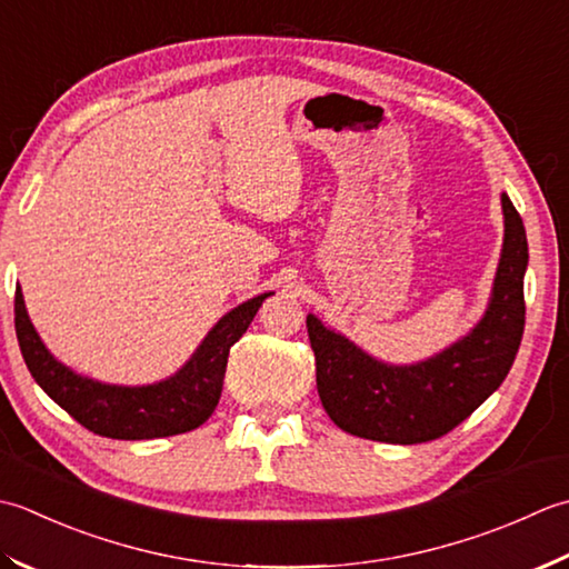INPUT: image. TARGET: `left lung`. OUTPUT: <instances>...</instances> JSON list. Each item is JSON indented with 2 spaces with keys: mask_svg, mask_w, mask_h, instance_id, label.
I'll list each match as a JSON object with an SVG mask.
<instances>
[{
  "mask_svg": "<svg viewBox=\"0 0 569 569\" xmlns=\"http://www.w3.org/2000/svg\"><path fill=\"white\" fill-rule=\"evenodd\" d=\"M501 211L503 248L489 307L445 351L417 363H386L307 315L319 398L336 427L376 442H430L467 420L506 380L526 327L528 240L508 193H501Z\"/></svg>",
  "mask_w": 569,
  "mask_h": 569,
  "instance_id": "1",
  "label": "left lung"
}]
</instances>
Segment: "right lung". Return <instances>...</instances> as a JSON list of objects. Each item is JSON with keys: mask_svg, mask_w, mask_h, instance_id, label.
<instances>
[{"mask_svg": "<svg viewBox=\"0 0 569 569\" xmlns=\"http://www.w3.org/2000/svg\"><path fill=\"white\" fill-rule=\"evenodd\" d=\"M270 295H258L230 309L177 373L147 386H112L80 376L58 361L33 329L21 289L14 297V327L33 380L86 430L110 439H159L191 432L213 415L223 390L230 346L248 331Z\"/></svg>", "mask_w": 569, "mask_h": 569, "instance_id": "1", "label": "right lung"}]
</instances>
